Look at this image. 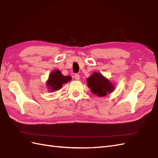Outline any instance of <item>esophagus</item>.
<instances>
[{
  "instance_id": "34e87169",
  "label": "esophagus",
  "mask_w": 158,
  "mask_h": 158,
  "mask_svg": "<svg viewBox=\"0 0 158 158\" xmlns=\"http://www.w3.org/2000/svg\"><path fill=\"white\" fill-rule=\"evenodd\" d=\"M74 78H75V79H76V80H80V75H79V74H75V76H74Z\"/></svg>"
}]
</instances>
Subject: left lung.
<instances>
[{"label":"left lung","instance_id":"obj_1","mask_svg":"<svg viewBox=\"0 0 158 158\" xmlns=\"http://www.w3.org/2000/svg\"><path fill=\"white\" fill-rule=\"evenodd\" d=\"M88 86L91 92L99 97H103L112 93L114 89V86L110 80L105 78L100 73L94 72L92 76L86 80Z\"/></svg>","mask_w":158,"mask_h":158}]
</instances>
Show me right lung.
<instances>
[{"label":"right lung","instance_id":"obj_1","mask_svg":"<svg viewBox=\"0 0 158 158\" xmlns=\"http://www.w3.org/2000/svg\"><path fill=\"white\" fill-rule=\"evenodd\" d=\"M72 79L70 76H64L61 72L56 70L52 71L49 75L48 80L46 82V86L48 87L50 92L58 90L62 87L64 84L69 82Z\"/></svg>","mask_w":158,"mask_h":158}]
</instances>
